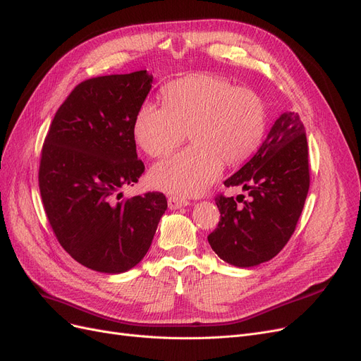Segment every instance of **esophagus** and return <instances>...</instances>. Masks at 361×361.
Segmentation results:
<instances>
[{"label": "esophagus", "mask_w": 361, "mask_h": 361, "mask_svg": "<svg viewBox=\"0 0 361 361\" xmlns=\"http://www.w3.org/2000/svg\"><path fill=\"white\" fill-rule=\"evenodd\" d=\"M188 205H190V202L188 201V199H181V197H177V196L168 197V207H169V209H180L183 207H188Z\"/></svg>", "instance_id": "34e87169"}]
</instances>
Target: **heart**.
Segmentation results:
<instances>
[{
  "instance_id": "b5f03b06",
  "label": "heart",
  "mask_w": 361,
  "mask_h": 361,
  "mask_svg": "<svg viewBox=\"0 0 361 361\" xmlns=\"http://www.w3.org/2000/svg\"><path fill=\"white\" fill-rule=\"evenodd\" d=\"M164 106L144 102L133 120V135L152 157H164L184 141V152L154 165L153 188L178 196H197L226 165L244 162L260 145L268 114L260 95L235 87L220 75L199 73L173 80L160 90Z\"/></svg>"
}]
</instances>
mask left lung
Returning a JSON list of instances; mask_svg holds the SVG:
<instances>
[{"label": "left lung", "instance_id": "left-lung-1", "mask_svg": "<svg viewBox=\"0 0 361 361\" xmlns=\"http://www.w3.org/2000/svg\"><path fill=\"white\" fill-rule=\"evenodd\" d=\"M224 185L247 190L250 201L244 195L216 197L220 221L208 235L211 248L238 268L271 260L295 232L310 190L308 142L299 114L279 116L257 153Z\"/></svg>", "mask_w": 361, "mask_h": 361}]
</instances>
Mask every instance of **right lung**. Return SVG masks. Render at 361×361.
<instances>
[{
	"instance_id": "add662e5",
	"label": "right lung",
	"mask_w": 361,
	"mask_h": 361,
	"mask_svg": "<svg viewBox=\"0 0 361 361\" xmlns=\"http://www.w3.org/2000/svg\"><path fill=\"white\" fill-rule=\"evenodd\" d=\"M152 83L145 70L82 82L44 140L38 184L46 216L63 250L92 271L122 274L137 266L168 208L160 192L118 202L144 172L133 120Z\"/></svg>"
}]
</instances>
